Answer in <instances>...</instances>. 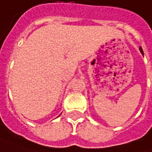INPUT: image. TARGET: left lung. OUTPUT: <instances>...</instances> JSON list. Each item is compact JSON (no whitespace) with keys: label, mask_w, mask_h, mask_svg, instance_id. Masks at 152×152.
Wrapping results in <instances>:
<instances>
[{"label":"left lung","mask_w":152,"mask_h":152,"mask_svg":"<svg viewBox=\"0 0 152 152\" xmlns=\"http://www.w3.org/2000/svg\"><path fill=\"white\" fill-rule=\"evenodd\" d=\"M139 50H140V52H141V53H142V54L144 55V52H143V49H142V48H141V47L139 48Z\"/></svg>","instance_id":"8db88e82"}]
</instances>
